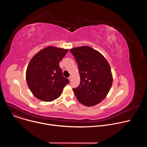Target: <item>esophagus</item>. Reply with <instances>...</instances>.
Here are the masks:
<instances>
[{
    "mask_svg": "<svg viewBox=\"0 0 147 147\" xmlns=\"http://www.w3.org/2000/svg\"><path fill=\"white\" fill-rule=\"evenodd\" d=\"M68 78H69V80L71 81V78H72V77H71V76H70V77H69Z\"/></svg>",
    "mask_w": 147,
    "mask_h": 147,
    "instance_id": "1",
    "label": "esophagus"
}]
</instances>
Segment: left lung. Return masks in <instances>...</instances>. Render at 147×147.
<instances>
[{"instance_id": "left-lung-1", "label": "left lung", "mask_w": 147, "mask_h": 147, "mask_svg": "<svg viewBox=\"0 0 147 147\" xmlns=\"http://www.w3.org/2000/svg\"><path fill=\"white\" fill-rule=\"evenodd\" d=\"M77 63L80 85L73 90L77 100L87 107L94 106L106 97L112 84L108 62L99 52L84 46L70 50Z\"/></svg>"}]
</instances>
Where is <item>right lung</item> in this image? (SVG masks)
Masks as SVG:
<instances>
[{
  "instance_id": "1",
  "label": "right lung",
  "mask_w": 147,
  "mask_h": 147,
  "mask_svg": "<svg viewBox=\"0 0 147 147\" xmlns=\"http://www.w3.org/2000/svg\"><path fill=\"white\" fill-rule=\"evenodd\" d=\"M68 49L49 47L36 54L30 60L26 71L28 86L38 99L52 101L59 98L69 83L63 77L59 63Z\"/></svg>"
}]
</instances>
